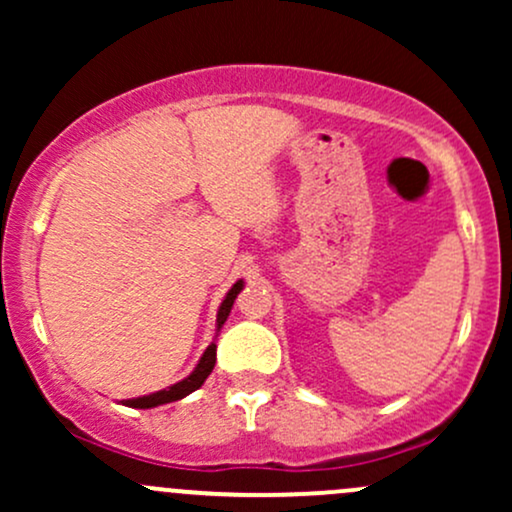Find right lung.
Here are the masks:
<instances>
[{"instance_id": "1", "label": "right lung", "mask_w": 512, "mask_h": 512, "mask_svg": "<svg viewBox=\"0 0 512 512\" xmlns=\"http://www.w3.org/2000/svg\"><path fill=\"white\" fill-rule=\"evenodd\" d=\"M243 286H245V281L238 279L236 284H233L231 289H228L226 296H223V301L219 305V313H216V334H214V339L219 337L223 322H226V317H228V313H231L233 303H236L238 293L243 291ZM214 363H216V342H211L207 346V351H204V354H202V358H199V361H197L195 370H192V373L187 375V378H182L180 383L170 385V387H166V390L151 392V395H144V397L122 399V404H125V407H132V409H154V407H161V404L178 402V399L187 397V395H190V392H195V390H199V387L204 385V380H207L209 375H211V370H214Z\"/></svg>"}]
</instances>
